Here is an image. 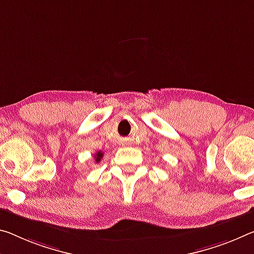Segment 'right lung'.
<instances>
[{"label":"right lung","instance_id":"add662e5","mask_svg":"<svg viewBox=\"0 0 254 254\" xmlns=\"http://www.w3.org/2000/svg\"><path fill=\"white\" fill-rule=\"evenodd\" d=\"M103 156H104V152H102V151H98V152H96L95 156H94V158H95V162H96V163H99L100 160H102Z\"/></svg>","mask_w":254,"mask_h":254}]
</instances>
